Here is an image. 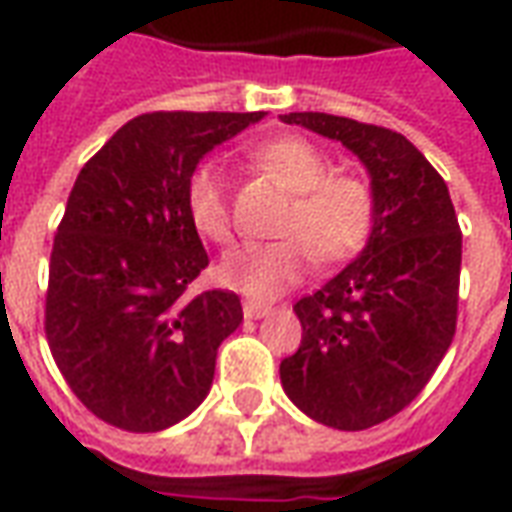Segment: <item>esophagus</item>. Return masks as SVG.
<instances>
[{"label": "esophagus", "mask_w": 512, "mask_h": 512, "mask_svg": "<svg viewBox=\"0 0 512 512\" xmlns=\"http://www.w3.org/2000/svg\"><path fill=\"white\" fill-rule=\"evenodd\" d=\"M271 312V304H263V301H255V299H246L244 301V315L246 318H263Z\"/></svg>", "instance_id": "34e87169"}]
</instances>
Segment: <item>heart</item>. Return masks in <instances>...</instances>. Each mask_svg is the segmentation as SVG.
<instances>
[{
	"label": "heart",
	"instance_id": "1",
	"mask_svg": "<svg viewBox=\"0 0 512 512\" xmlns=\"http://www.w3.org/2000/svg\"><path fill=\"white\" fill-rule=\"evenodd\" d=\"M257 167L290 189L274 241L235 246L219 263L227 288L255 299H274L315 263H343L359 255L376 230L378 194L362 172L332 169V158L304 136H277L249 150ZM186 213L194 230L213 244L233 235V208L222 169L200 164L186 180Z\"/></svg>",
	"mask_w": 512,
	"mask_h": 512
}]
</instances>
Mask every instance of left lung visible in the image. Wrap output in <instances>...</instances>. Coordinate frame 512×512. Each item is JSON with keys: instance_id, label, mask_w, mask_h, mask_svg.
<instances>
[{"instance_id": "left-lung-1", "label": "left lung", "mask_w": 512, "mask_h": 512, "mask_svg": "<svg viewBox=\"0 0 512 512\" xmlns=\"http://www.w3.org/2000/svg\"><path fill=\"white\" fill-rule=\"evenodd\" d=\"M365 161L378 194L367 249L293 304L301 345L279 378L307 417L365 430L400 414L428 386L458 323L461 227L428 158L389 128L323 112H290Z\"/></svg>"}]
</instances>
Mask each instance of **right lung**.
Instances as JSON below:
<instances>
[{"mask_svg": "<svg viewBox=\"0 0 512 512\" xmlns=\"http://www.w3.org/2000/svg\"><path fill=\"white\" fill-rule=\"evenodd\" d=\"M263 112H147L79 172L49 263L46 340L87 411L128 433L189 417L244 321L233 290L191 293L208 252L186 213L200 158Z\"/></svg>", "mask_w": 512, "mask_h": 512, "instance_id": "add662e5", "label": "right lung"}]
</instances>
